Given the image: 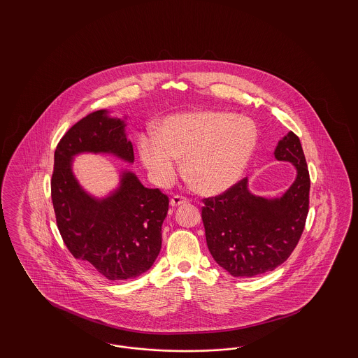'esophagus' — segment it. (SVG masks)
I'll return each mask as SVG.
<instances>
[{
  "instance_id": "1",
  "label": "esophagus",
  "mask_w": 358,
  "mask_h": 358,
  "mask_svg": "<svg viewBox=\"0 0 358 358\" xmlns=\"http://www.w3.org/2000/svg\"><path fill=\"white\" fill-rule=\"evenodd\" d=\"M189 204V200H187V197H184V196H174L173 199L171 200V206H178V205H185Z\"/></svg>"
}]
</instances>
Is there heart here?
<instances>
[{
    "instance_id": "b5f03b06",
    "label": "heart",
    "mask_w": 358,
    "mask_h": 358,
    "mask_svg": "<svg viewBox=\"0 0 358 358\" xmlns=\"http://www.w3.org/2000/svg\"><path fill=\"white\" fill-rule=\"evenodd\" d=\"M257 141L255 123L225 111L177 114L161 123L158 136L142 134L138 150L154 181L168 187L180 171L197 190L215 194L241 177Z\"/></svg>"
}]
</instances>
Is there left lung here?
I'll use <instances>...</instances> for the list:
<instances>
[{
	"instance_id": "1",
	"label": "left lung",
	"mask_w": 358,
	"mask_h": 358,
	"mask_svg": "<svg viewBox=\"0 0 358 358\" xmlns=\"http://www.w3.org/2000/svg\"><path fill=\"white\" fill-rule=\"evenodd\" d=\"M273 154L296 169L294 184L280 199L250 193L245 177L222 194L203 200L209 252L232 276L252 278L273 271L289 259L305 229L310 176L299 138L289 131Z\"/></svg>"
}]
</instances>
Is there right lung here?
Segmentation results:
<instances>
[{
  "instance_id": "right-lung-1",
  "label": "right lung",
  "mask_w": 358,
  "mask_h": 358,
  "mask_svg": "<svg viewBox=\"0 0 358 358\" xmlns=\"http://www.w3.org/2000/svg\"><path fill=\"white\" fill-rule=\"evenodd\" d=\"M124 122L106 110L75 123L55 150L51 197L59 232L75 259L90 263L108 280L133 279L146 273L161 251L162 222L169 197L158 187H145L136 174H122L120 187L96 200L78 184L71 159L79 153L115 154L134 161Z\"/></svg>"
}]
</instances>
